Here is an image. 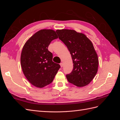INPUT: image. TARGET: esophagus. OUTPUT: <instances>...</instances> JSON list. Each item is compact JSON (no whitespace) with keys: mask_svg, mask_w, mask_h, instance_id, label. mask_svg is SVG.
I'll return each mask as SVG.
<instances>
[{"mask_svg":"<svg viewBox=\"0 0 120 120\" xmlns=\"http://www.w3.org/2000/svg\"><path fill=\"white\" fill-rule=\"evenodd\" d=\"M60 67H61V68H63V66H64L63 63H61L60 64Z\"/></svg>","mask_w":120,"mask_h":120,"instance_id":"obj_1","label":"esophagus"}]
</instances>
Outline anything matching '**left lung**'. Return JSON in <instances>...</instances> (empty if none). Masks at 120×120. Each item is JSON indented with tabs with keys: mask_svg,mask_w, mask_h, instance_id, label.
<instances>
[{
	"mask_svg": "<svg viewBox=\"0 0 120 120\" xmlns=\"http://www.w3.org/2000/svg\"><path fill=\"white\" fill-rule=\"evenodd\" d=\"M59 38L70 52L73 70L67 75L68 82L82 87L89 85L97 73L99 59L92 41L82 33L75 30H57Z\"/></svg>",
	"mask_w": 120,
	"mask_h": 120,
	"instance_id": "left-lung-1",
	"label": "left lung"
}]
</instances>
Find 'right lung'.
Listing matches in <instances>:
<instances>
[{
	"label": "right lung",
	"instance_id": "add662e5",
	"mask_svg": "<svg viewBox=\"0 0 120 120\" xmlns=\"http://www.w3.org/2000/svg\"><path fill=\"white\" fill-rule=\"evenodd\" d=\"M52 30H41L25 43L20 56L23 73L31 85L42 88L50 84L60 68L52 61V54L48 47L53 39L57 38Z\"/></svg>",
	"mask_w": 120,
	"mask_h": 120
}]
</instances>
